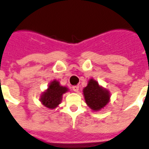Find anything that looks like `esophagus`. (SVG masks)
Segmentation results:
<instances>
[{
    "label": "esophagus",
    "mask_w": 149,
    "mask_h": 149,
    "mask_svg": "<svg viewBox=\"0 0 149 149\" xmlns=\"http://www.w3.org/2000/svg\"><path fill=\"white\" fill-rule=\"evenodd\" d=\"M72 90H73L74 92H77L78 91H79V86L78 85L73 86V87H72Z\"/></svg>",
    "instance_id": "obj_1"
}]
</instances>
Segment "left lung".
Returning <instances> with one entry per match:
<instances>
[{
	"instance_id": "obj_1",
	"label": "left lung",
	"mask_w": 149,
	"mask_h": 149,
	"mask_svg": "<svg viewBox=\"0 0 149 149\" xmlns=\"http://www.w3.org/2000/svg\"><path fill=\"white\" fill-rule=\"evenodd\" d=\"M83 92L87 104L95 111L101 110L110 100L109 91L99 86L94 79L90 80Z\"/></svg>"
}]
</instances>
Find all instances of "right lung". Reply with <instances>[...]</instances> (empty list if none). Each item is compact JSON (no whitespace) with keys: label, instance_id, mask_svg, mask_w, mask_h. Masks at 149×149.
<instances>
[{"label":"right lung","instance_id":"right-lung-1","mask_svg":"<svg viewBox=\"0 0 149 149\" xmlns=\"http://www.w3.org/2000/svg\"><path fill=\"white\" fill-rule=\"evenodd\" d=\"M67 91V88L62 87L59 84V82L54 80L49 84L47 91L42 95L40 100L45 107L54 109L61 103L62 94Z\"/></svg>","mask_w":149,"mask_h":149}]
</instances>
